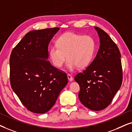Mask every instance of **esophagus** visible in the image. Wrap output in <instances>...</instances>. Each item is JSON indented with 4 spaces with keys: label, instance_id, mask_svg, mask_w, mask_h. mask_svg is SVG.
I'll return each instance as SVG.
<instances>
[{
    "label": "esophagus",
    "instance_id": "1",
    "mask_svg": "<svg viewBox=\"0 0 132 132\" xmlns=\"http://www.w3.org/2000/svg\"><path fill=\"white\" fill-rule=\"evenodd\" d=\"M67 76H68V80H69V81H72V80H73L72 77L70 74H68Z\"/></svg>",
    "mask_w": 132,
    "mask_h": 132
}]
</instances>
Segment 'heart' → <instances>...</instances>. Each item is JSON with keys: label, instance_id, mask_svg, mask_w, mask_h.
Masks as SVG:
<instances>
[{"label": "heart", "instance_id": "heart-1", "mask_svg": "<svg viewBox=\"0 0 132 132\" xmlns=\"http://www.w3.org/2000/svg\"><path fill=\"white\" fill-rule=\"evenodd\" d=\"M95 50V42L91 36L68 32L60 36L57 45H52L49 57L56 68L63 66L67 55V66L69 70L77 67L84 68L90 63Z\"/></svg>", "mask_w": 132, "mask_h": 132}]
</instances>
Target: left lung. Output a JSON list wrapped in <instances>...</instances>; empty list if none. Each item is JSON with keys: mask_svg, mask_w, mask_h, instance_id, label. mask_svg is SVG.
Here are the masks:
<instances>
[{"mask_svg": "<svg viewBox=\"0 0 132 132\" xmlns=\"http://www.w3.org/2000/svg\"><path fill=\"white\" fill-rule=\"evenodd\" d=\"M100 38L95 58L74 80L80 87L78 98L89 109L98 111L106 108L121 87L122 71L121 54L107 33L95 26Z\"/></svg>", "mask_w": 132, "mask_h": 132, "instance_id": "left-lung-1", "label": "left lung"}]
</instances>
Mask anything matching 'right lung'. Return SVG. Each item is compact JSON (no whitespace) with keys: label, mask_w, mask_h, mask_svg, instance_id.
Instances as JSON below:
<instances>
[{"label":"right lung","mask_w":132,"mask_h":132,"mask_svg":"<svg viewBox=\"0 0 132 132\" xmlns=\"http://www.w3.org/2000/svg\"><path fill=\"white\" fill-rule=\"evenodd\" d=\"M59 28L28 32L12 51L10 59L12 89L24 106L45 113L55 104L68 84L67 75L48 60V45Z\"/></svg>","instance_id":"right-lung-1"}]
</instances>
